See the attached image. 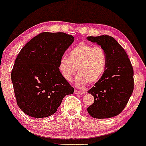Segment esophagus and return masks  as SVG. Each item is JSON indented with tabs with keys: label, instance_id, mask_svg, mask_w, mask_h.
Instances as JSON below:
<instances>
[{
	"label": "esophagus",
	"instance_id": "esophagus-1",
	"mask_svg": "<svg viewBox=\"0 0 146 146\" xmlns=\"http://www.w3.org/2000/svg\"><path fill=\"white\" fill-rule=\"evenodd\" d=\"M74 93L76 94H85V92H81V91H78L76 90H74Z\"/></svg>",
	"mask_w": 146,
	"mask_h": 146
}]
</instances>
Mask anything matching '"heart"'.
<instances>
[{
	"mask_svg": "<svg viewBox=\"0 0 146 146\" xmlns=\"http://www.w3.org/2000/svg\"><path fill=\"white\" fill-rule=\"evenodd\" d=\"M106 65L107 56L102 47L81 42L70 50L68 58H60L58 69L62 76L68 81H72L78 69L79 74L76 78V85L81 88L88 83L94 84L99 81Z\"/></svg>",
	"mask_w": 146,
	"mask_h": 146,
	"instance_id": "heart-1",
	"label": "heart"
}]
</instances>
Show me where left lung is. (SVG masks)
Instances as JSON below:
<instances>
[{
  "mask_svg": "<svg viewBox=\"0 0 146 146\" xmlns=\"http://www.w3.org/2000/svg\"><path fill=\"white\" fill-rule=\"evenodd\" d=\"M105 50L107 65L101 78L88 91L94 103L88 112L95 119H108L118 115L128 102L134 90V71L124 49L114 38L108 35L87 37Z\"/></svg>",
  "mask_w": 146,
  "mask_h": 146,
  "instance_id": "1",
  "label": "left lung"
}]
</instances>
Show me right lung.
I'll return each mask as SVG.
<instances>
[{"mask_svg": "<svg viewBox=\"0 0 146 146\" xmlns=\"http://www.w3.org/2000/svg\"><path fill=\"white\" fill-rule=\"evenodd\" d=\"M63 32H42L21 49L11 74L16 102L34 118L50 117L74 88L62 76L58 63L74 42Z\"/></svg>", "mask_w": 146, "mask_h": 146, "instance_id": "add662e5", "label": "right lung"}]
</instances>
